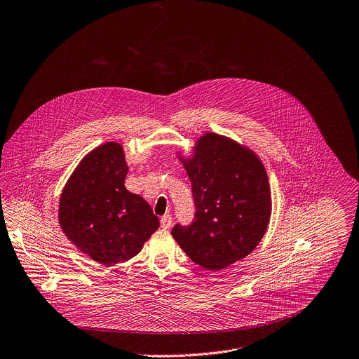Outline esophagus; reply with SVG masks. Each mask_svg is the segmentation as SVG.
Returning <instances> with one entry per match:
<instances>
[{"label":"esophagus","mask_w":359,"mask_h":359,"mask_svg":"<svg viewBox=\"0 0 359 359\" xmlns=\"http://www.w3.org/2000/svg\"><path fill=\"white\" fill-rule=\"evenodd\" d=\"M160 223H161V227L167 230V229H170V227H171V223H172V217H171L170 215H164V216L161 217Z\"/></svg>","instance_id":"esophagus-1"}]
</instances>
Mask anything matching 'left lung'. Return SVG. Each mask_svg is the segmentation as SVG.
I'll list each match as a JSON object with an SVG mask.
<instances>
[{"mask_svg":"<svg viewBox=\"0 0 359 359\" xmlns=\"http://www.w3.org/2000/svg\"><path fill=\"white\" fill-rule=\"evenodd\" d=\"M192 184L195 222L171 231L202 268L219 271L245 258L262 240L272 199L266 170L254 150L206 132L191 151H177Z\"/></svg>","mask_w":359,"mask_h":359,"instance_id":"8db88e82","label":"left lung"}]
</instances>
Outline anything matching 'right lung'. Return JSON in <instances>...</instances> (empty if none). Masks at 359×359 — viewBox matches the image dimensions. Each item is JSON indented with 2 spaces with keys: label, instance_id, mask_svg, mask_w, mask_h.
I'll list each match as a JSON object with an SVG mask.
<instances>
[{
  "label": "right lung",
  "instance_id": "add662e5",
  "mask_svg": "<svg viewBox=\"0 0 359 359\" xmlns=\"http://www.w3.org/2000/svg\"><path fill=\"white\" fill-rule=\"evenodd\" d=\"M128 171L123 146L102 143L83 157L59 199L62 231L102 266L137 255L160 226L150 205L125 188Z\"/></svg>",
  "mask_w": 359,
  "mask_h": 359
}]
</instances>
